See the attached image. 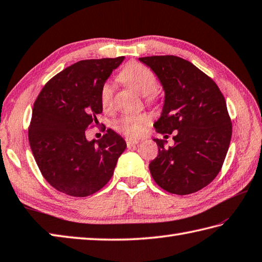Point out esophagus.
I'll use <instances>...</instances> for the list:
<instances>
[{"mask_svg":"<svg viewBox=\"0 0 262 262\" xmlns=\"http://www.w3.org/2000/svg\"><path fill=\"white\" fill-rule=\"evenodd\" d=\"M138 143H140V141H138V140H133V138H126V144H127L128 148L134 147L136 144H138Z\"/></svg>","mask_w":262,"mask_h":262,"instance_id":"34e87169","label":"esophagus"}]
</instances>
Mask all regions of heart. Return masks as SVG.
<instances>
[{
  "label": "heart",
  "instance_id": "1",
  "mask_svg": "<svg viewBox=\"0 0 262 262\" xmlns=\"http://www.w3.org/2000/svg\"><path fill=\"white\" fill-rule=\"evenodd\" d=\"M118 78L121 83L134 89L138 93L145 95L147 102H155L157 99L158 79L155 73L141 63H128L122 69ZM100 102L104 110H110L114 104V86L110 81H105L100 90ZM150 124V116L144 112L127 114L118 117L114 121V128L128 137H140Z\"/></svg>",
  "mask_w": 262,
  "mask_h": 262
}]
</instances>
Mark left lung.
Instances as JSON below:
<instances>
[{
	"label": "left lung",
	"mask_w": 262,
	"mask_h": 262,
	"mask_svg": "<svg viewBox=\"0 0 262 262\" xmlns=\"http://www.w3.org/2000/svg\"><path fill=\"white\" fill-rule=\"evenodd\" d=\"M138 60L150 67L165 91L161 116L153 126L160 134L175 133L173 146L155 138L159 151L148 165L151 175L169 193H195L216 178L227 155L232 121L225 97L209 76L179 56Z\"/></svg>",
	"instance_id": "1"
}]
</instances>
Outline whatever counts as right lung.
I'll use <instances>...</instances> for the list:
<instances>
[{
  "instance_id": "obj_1",
  "label": "right lung",
  "mask_w": 262,
  "mask_h": 262,
  "mask_svg": "<svg viewBox=\"0 0 262 262\" xmlns=\"http://www.w3.org/2000/svg\"><path fill=\"white\" fill-rule=\"evenodd\" d=\"M124 59L78 61L51 78L36 99L29 145L43 177L56 191L89 196L114 175L126 148L124 138L106 129L99 141H87L85 133L99 124L100 90Z\"/></svg>"
}]
</instances>
